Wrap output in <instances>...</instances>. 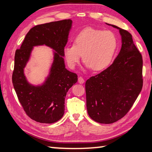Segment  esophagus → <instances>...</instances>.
Returning a JSON list of instances; mask_svg holds the SVG:
<instances>
[{"mask_svg":"<svg viewBox=\"0 0 152 152\" xmlns=\"http://www.w3.org/2000/svg\"><path fill=\"white\" fill-rule=\"evenodd\" d=\"M84 82V80L83 79V78L82 77H79L78 78V83L80 84H83Z\"/></svg>","mask_w":152,"mask_h":152,"instance_id":"34e87169","label":"esophagus"}]
</instances>
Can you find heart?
<instances>
[{
	"label": "heart",
	"mask_w": 152,
	"mask_h": 152,
	"mask_svg": "<svg viewBox=\"0 0 152 152\" xmlns=\"http://www.w3.org/2000/svg\"><path fill=\"white\" fill-rule=\"evenodd\" d=\"M116 36L110 31L87 27L81 31L73 41V45L64 48V54L72 68L80 59L92 71L103 70L111 64L117 48Z\"/></svg>",
	"instance_id": "b5f03b06"
}]
</instances>
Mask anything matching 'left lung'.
I'll return each instance as SVG.
<instances>
[{
  "instance_id": "8db88e82",
  "label": "left lung",
  "mask_w": 152,
  "mask_h": 152,
  "mask_svg": "<svg viewBox=\"0 0 152 152\" xmlns=\"http://www.w3.org/2000/svg\"><path fill=\"white\" fill-rule=\"evenodd\" d=\"M119 30L122 45L113 63L88 79L85 84L86 108L96 122L110 124L127 114L143 86L142 56L127 31Z\"/></svg>"
}]
</instances>
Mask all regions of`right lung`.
Returning <instances> with one entry per match:
<instances>
[{"mask_svg": "<svg viewBox=\"0 0 152 152\" xmlns=\"http://www.w3.org/2000/svg\"><path fill=\"white\" fill-rule=\"evenodd\" d=\"M72 20L64 19L33 27L27 33L20 49L15 51L12 81L18 99L31 119L42 123H53L64 114L67 92L78 80V76L65 68L64 49ZM53 48L54 61L50 74L42 86L29 83L24 68L34 46Z\"/></svg>", "mask_w": 152, "mask_h": 152, "instance_id": "right-lung-1", "label": "right lung"}]
</instances>
